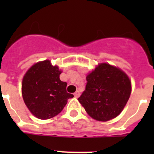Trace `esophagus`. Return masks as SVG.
Returning a JSON list of instances; mask_svg holds the SVG:
<instances>
[{
	"mask_svg": "<svg viewBox=\"0 0 154 154\" xmlns=\"http://www.w3.org/2000/svg\"><path fill=\"white\" fill-rule=\"evenodd\" d=\"M74 96H75V97H78L80 96V92L78 91V90L75 92V93H74Z\"/></svg>",
	"mask_w": 154,
	"mask_h": 154,
	"instance_id": "34e87169",
	"label": "esophagus"
}]
</instances>
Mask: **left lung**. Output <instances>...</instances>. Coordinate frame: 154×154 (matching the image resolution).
Here are the masks:
<instances>
[{"label":"left lung","mask_w":154,"mask_h":154,"mask_svg":"<svg viewBox=\"0 0 154 154\" xmlns=\"http://www.w3.org/2000/svg\"><path fill=\"white\" fill-rule=\"evenodd\" d=\"M78 101L94 119L107 122L121 113L131 94V82L119 69L102 63L86 77Z\"/></svg>","instance_id":"1"}]
</instances>
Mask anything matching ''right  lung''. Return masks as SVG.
Wrapping results in <instances>:
<instances>
[{"label": "right lung", "mask_w": 154, "mask_h": 154, "mask_svg": "<svg viewBox=\"0 0 154 154\" xmlns=\"http://www.w3.org/2000/svg\"><path fill=\"white\" fill-rule=\"evenodd\" d=\"M60 72L47 60L32 65L23 78L24 101L39 119H49L60 113L68 99L73 97L66 91L67 83L60 80Z\"/></svg>", "instance_id": "obj_1"}]
</instances>
